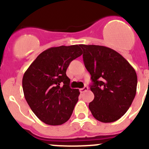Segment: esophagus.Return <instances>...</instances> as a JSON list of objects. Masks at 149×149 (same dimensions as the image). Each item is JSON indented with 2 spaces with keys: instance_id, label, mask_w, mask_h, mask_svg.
Masks as SVG:
<instances>
[{
  "instance_id": "esophagus-1",
  "label": "esophagus",
  "mask_w": 149,
  "mask_h": 149,
  "mask_svg": "<svg viewBox=\"0 0 149 149\" xmlns=\"http://www.w3.org/2000/svg\"><path fill=\"white\" fill-rule=\"evenodd\" d=\"M88 89V86H84V88H80V91H81V93H84V91H86Z\"/></svg>"
}]
</instances>
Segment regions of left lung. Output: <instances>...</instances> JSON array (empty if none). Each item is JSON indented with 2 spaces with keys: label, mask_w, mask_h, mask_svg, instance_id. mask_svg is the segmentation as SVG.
Listing matches in <instances>:
<instances>
[{
  "label": "left lung",
  "mask_w": 149,
  "mask_h": 149,
  "mask_svg": "<svg viewBox=\"0 0 149 149\" xmlns=\"http://www.w3.org/2000/svg\"><path fill=\"white\" fill-rule=\"evenodd\" d=\"M84 65L91 74L94 99L88 108L95 119L112 123L125 114L136 94L137 74L132 65L109 47L80 45Z\"/></svg>",
  "instance_id": "left-lung-1"
}]
</instances>
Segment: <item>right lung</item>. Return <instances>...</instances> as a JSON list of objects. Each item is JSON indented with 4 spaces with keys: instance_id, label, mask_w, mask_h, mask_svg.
Instances as JSON below:
<instances>
[{
    "instance_id": "add662e5",
    "label": "right lung",
    "mask_w": 149,
    "mask_h": 149,
    "mask_svg": "<svg viewBox=\"0 0 149 149\" xmlns=\"http://www.w3.org/2000/svg\"><path fill=\"white\" fill-rule=\"evenodd\" d=\"M82 53L79 45L50 47L40 53L24 74L25 99L45 124L60 125L71 116L80 92L70 87L66 70Z\"/></svg>"
}]
</instances>
